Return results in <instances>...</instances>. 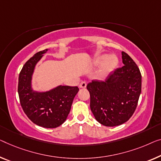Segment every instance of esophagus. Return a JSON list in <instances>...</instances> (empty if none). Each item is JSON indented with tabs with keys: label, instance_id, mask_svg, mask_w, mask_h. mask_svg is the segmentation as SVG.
Here are the masks:
<instances>
[{
	"label": "esophagus",
	"instance_id": "esophagus-1",
	"mask_svg": "<svg viewBox=\"0 0 161 161\" xmlns=\"http://www.w3.org/2000/svg\"><path fill=\"white\" fill-rule=\"evenodd\" d=\"M80 88H85L87 87V83L85 82V81H81V82L80 84Z\"/></svg>",
	"mask_w": 161,
	"mask_h": 161
}]
</instances>
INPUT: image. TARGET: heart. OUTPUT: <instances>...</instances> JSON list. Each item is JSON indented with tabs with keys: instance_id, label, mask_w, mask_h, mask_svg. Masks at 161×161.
I'll use <instances>...</instances> for the list:
<instances>
[{
	"instance_id": "b5f03b06",
	"label": "heart",
	"mask_w": 161,
	"mask_h": 161,
	"mask_svg": "<svg viewBox=\"0 0 161 161\" xmlns=\"http://www.w3.org/2000/svg\"><path fill=\"white\" fill-rule=\"evenodd\" d=\"M118 58L115 56H110L108 54H103L101 56L96 58L95 60V65L97 66H103L100 74L103 76H108L114 70L115 68L118 65Z\"/></svg>"
}]
</instances>
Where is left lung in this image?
I'll return each mask as SVG.
<instances>
[{"label": "left lung", "instance_id": "left-lung-1", "mask_svg": "<svg viewBox=\"0 0 161 161\" xmlns=\"http://www.w3.org/2000/svg\"><path fill=\"white\" fill-rule=\"evenodd\" d=\"M124 66L110 74L105 81H92L87 89L90 109L95 119L106 126L125 123L135 111L142 88L140 69L128 54L121 52Z\"/></svg>", "mask_w": 161, "mask_h": 161}]
</instances>
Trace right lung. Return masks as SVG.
I'll return each instance as SVG.
<instances>
[{
  "label": "right lung",
  "instance_id": "add662e5",
  "mask_svg": "<svg viewBox=\"0 0 161 161\" xmlns=\"http://www.w3.org/2000/svg\"><path fill=\"white\" fill-rule=\"evenodd\" d=\"M47 50L35 53L24 65L19 76L18 93L23 111L33 123L44 128H56L66 120L79 88L58 85L47 91L34 90L35 66Z\"/></svg>",
  "mask_w": 161,
  "mask_h": 161
}]
</instances>
